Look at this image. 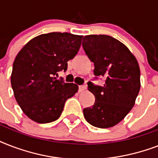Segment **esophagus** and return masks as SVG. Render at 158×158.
<instances>
[{"label":"esophagus","instance_id":"obj_1","mask_svg":"<svg viewBox=\"0 0 158 158\" xmlns=\"http://www.w3.org/2000/svg\"><path fill=\"white\" fill-rule=\"evenodd\" d=\"M85 89H86V86H85V85H80V86H79V92L84 91Z\"/></svg>","mask_w":158,"mask_h":158}]
</instances>
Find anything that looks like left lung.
I'll return each mask as SVG.
<instances>
[{
	"label": "left lung",
	"mask_w": 158,
	"mask_h": 158,
	"mask_svg": "<svg viewBox=\"0 0 158 158\" xmlns=\"http://www.w3.org/2000/svg\"><path fill=\"white\" fill-rule=\"evenodd\" d=\"M82 46L94 62L95 78L106 79L103 86L88 83L95 102L92 107L84 108V118L95 127H112L135 105L140 89L139 63L126 46L110 36H85Z\"/></svg>",
	"instance_id": "left-lung-1"
}]
</instances>
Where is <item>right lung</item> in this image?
<instances>
[{"mask_svg": "<svg viewBox=\"0 0 158 158\" xmlns=\"http://www.w3.org/2000/svg\"><path fill=\"white\" fill-rule=\"evenodd\" d=\"M82 38L69 33L41 34L16 56L11 86L23 112L33 121L45 124L56 120L67 99L78 92V85L55 76L66 71L67 61L78 53Z\"/></svg>", "mask_w": 158, "mask_h": 158, "instance_id": "add662e5", "label": "right lung"}]
</instances>
